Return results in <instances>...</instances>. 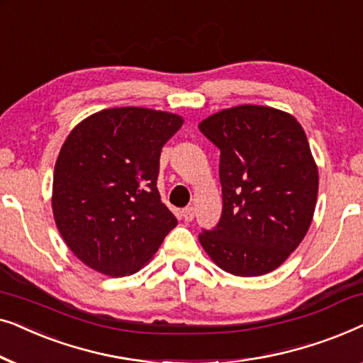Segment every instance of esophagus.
<instances>
[{"label": "esophagus", "mask_w": 363, "mask_h": 363, "mask_svg": "<svg viewBox=\"0 0 363 363\" xmlns=\"http://www.w3.org/2000/svg\"><path fill=\"white\" fill-rule=\"evenodd\" d=\"M182 215H183V220H185V221H191L193 218H195V208L186 206L185 210L182 211Z\"/></svg>", "instance_id": "obj_1"}]
</instances>
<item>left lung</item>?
I'll return each instance as SVG.
<instances>
[{"label":"left lung","mask_w":363,"mask_h":363,"mask_svg":"<svg viewBox=\"0 0 363 363\" xmlns=\"http://www.w3.org/2000/svg\"><path fill=\"white\" fill-rule=\"evenodd\" d=\"M220 148L223 211L200 233L208 256L235 276H262L301 245L314 216L319 173L304 128L291 113L238 106L205 118Z\"/></svg>","instance_id":"1"}]
</instances>
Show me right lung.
Returning a JSON list of instances; mask_svg holds the SVG:
<instances>
[{
    "instance_id": "obj_1",
    "label": "right lung",
    "mask_w": 363,
    "mask_h": 363,
    "mask_svg": "<svg viewBox=\"0 0 363 363\" xmlns=\"http://www.w3.org/2000/svg\"><path fill=\"white\" fill-rule=\"evenodd\" d=\"M182 125L177 113L117 107L69 133L54 167L52 213L84 264L112 277L133 274L177 226L157 178L162 147Z\"/></svg>"
}]
</instances>
